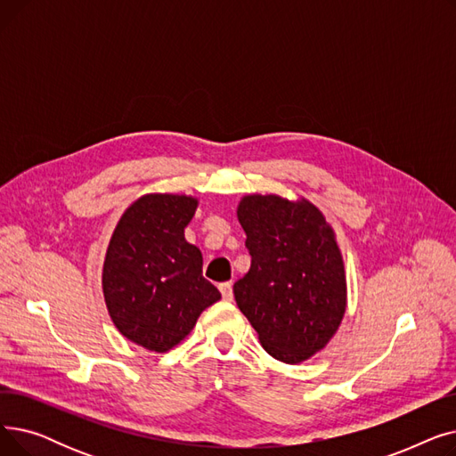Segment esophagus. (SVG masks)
Wrapping results in <instances>:
<instances>
[{"mask_svg": "<svg viewBox=\"0 0 456 456\" xmlns=\"http://www.w3.org/2000/svg\"><path fill=\"white\" fill-rule=\"evenodd\" d=\"M220 292H222V297L225 299V301H232V282H222L220 286Z\"/></svg>", "mask_w": 456, "mask_h": 456, "instance_id": "obj_1", "label": "esophagus"}]
</instances>
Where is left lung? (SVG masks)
<instances>
[{
    "instance_id": "8db88e82",
    "label": "left lung",
    "mask_w": 456,
    "mask_h": 456,
    "mask_svg": "<svg viewBox=\"0 0 456 456\" xmlns=\"http://www.w3.org/2000/svg\"><path fill=\"white\" fill-rule=\"evenodd\" d=\"M236 214L251 255L249 272L232 286L236 305L273 358L303 362L327 346L346 313L337 238L305 200L253 194Z\"/></svg>"
}]
</instances>
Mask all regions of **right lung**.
Masks as SVG:
<instances>
[{
	"mask_svg": "<svg viewBox=\"0 0 456 456\" xmlns=\"http://www.w3.org/2000/svg\"><path fill=\"white\" fill-rule=\"evenodd\" d=\"M198 200L148 194L119 218L103 265V296L116 329L164 353L194 329L222 294L203 277L201 251L184 240Z\"/></svg>",
	"mask_w": 456,
	"mask_h": 456,
	"instance_id": "1",
	"label": "right lung"
}]
</instances>
